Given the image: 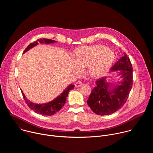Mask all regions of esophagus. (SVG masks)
Returning a JSON list of instances; mask_svg holds the SVG:
<instances>
[{
  "instance_id": "34e87169",
  "label": "esophagus",
  "mask_w": 153,
  "mask_h": 153,
  "mask_svg": "<svg viewBox=\"0 0 153 153\" xmlns=\"http://www.w3.org/2000/svg\"><path fill=\"white\" fill-rule=\"evenodd\" d=\"M82 85V83L81 81H78L76 83H75V86L76 87V88H77V87H80Z\"/></svg>"
}]
</instances>
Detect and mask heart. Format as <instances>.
<instances>
[{
	"label": "heart",
	"mask_w": 153,
	"mask_h": 153,
	"mask_svg": "<svg viewBox=\"0 0 153 153\" xmlns=\"http://www.w3.org/2000/svg\"><path fill=\"white\" fill-rule=\"evenodd\" d=\"M114 53L102 45H94L77 48L74 52V62L76 71L86 67V72L91 78H99L104 75L112 65Z\"/></svg>",
	"instance_id": "b5f03b06"
}]
</instances>
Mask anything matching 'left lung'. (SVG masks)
Segmentation results:
<instances>
[{"mask_svg":"<svg viewBox=\"0 0 153 153\" xmlns=\"http://www.w3.org/2000/svg\"><path fill=\"white\" fill-rule=\"evenodd\" d=\"M113 65L111 71H120L122 81L114 85L106 81V77L96 80L87 103L96 114L100 116L111 114L123 106L133 85V67L126 53Z\"/></svg>","mask_w":153,"mask_h":153,"instance_id":"1","label":"left lung"}]
</instances>
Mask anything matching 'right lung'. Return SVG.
<instances>
[{
  "mask_svg": "<svg viewBox=\"0 0 153 153\" xmlns=\"http://www.w3.org/2000/svg\"><path fill=\"white\" fill-rule=\"evenodd\" d=\"M57 41L48 39H38L37 41L30 43V44L27 47V48L24 50L23 54L25 53L27 51L30 49L33 48L34 47L38 45V42L40 43H45V44H50V43H55ZM74 88V85L73 84L70 85L68 86L64 90V91L58 96L56 99L53 100L43 104H37L34 103L30 100H28L25 97L24 93L22 91H21L22 94L23 95L24 99L27 104V105L33 111L36 112L37 114H42V115H45V116H52L58 112L61 108L63 106L65 102L67 100V97H68V93L70 90H73Z\"/></svg>",
  "mask_w": 153,
  "mask_h": 153,
  "instance_id": "add662e5",
  "label": "right lung"
}]
</instances>
